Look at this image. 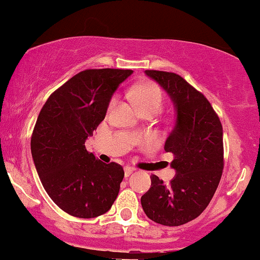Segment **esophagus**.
<instances>
[{
  "instance_id": "1",
  "label": "esophagus",
  "mask_w": 260,
  "mask_h": 260,
  "mask_svg": "<svg viewBox=\"0 0 260 260\" xmlns=\"http://www.w3.org/2000/svg\"><path fill=\"white\" fill-rule=\"evenodd\" d=\"M125 177H129L130 174H133L135 172V168H131V167H125Z\"/></svg>"
}]
</instances>
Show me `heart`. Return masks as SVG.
<instances>
[{
	"label": "heart",
	"mask_w": 260,
	"mask_h": 260,
	"mask_svg": "<svg viewBox=\"0 0 260 260\" xmlns=\"http://www.w3.org/2000/svg\"><path fill=\"white\" fill-rule=\"evenodd\" d=\"M131 97L135 102L140 112H153L158 113L162 109L163 93L162 89L156 83L146 82L140 84L131 92ZM116 104V98L113 97L108 104V112H112Z\"/></svg>",
	"instance_id": "obj_1"
}]
</instances>
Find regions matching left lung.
<instances>
[{"label":"left lung","mask_w":260,"mask_h":260,"mask_svg":"<svg viewBox=\"0 0 260 260\" xmlns=\"http://www.w3.org/2000/svg\"><path fill=\"white\" fill-rule=\"evenodd\" d=\"M169 95L176 124L166 140L174 154L176 176L168 185L152 174L151 188L141 197L148 218L165 226H180L197 218L216 191L223 169V131L220 119L203 93L173 72L146 70Z\"/></svg>","instance_id":"obj_1"}]
</instances>
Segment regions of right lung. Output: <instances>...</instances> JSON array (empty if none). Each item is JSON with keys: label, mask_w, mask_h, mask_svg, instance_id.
Segmentation results:
<instances>
[{"label": "right lung", "mask_w": 260, "mask_h": 260, "mask_svg": "<svg viewBox=\"0 0 260 260\" xmlns=\"http://www.w3.org/2000/svg\"><path fill=\"white\" fill-rule=\"evenodd\" d=\"M131 74L133 70H84L52 93L38 116L30 140L38 176L52 201L72 216L106 214L118 197L124 169L99 161L84 142Z\"/></svg>", "instance_id": "right-lung-1"}]
</instances>
